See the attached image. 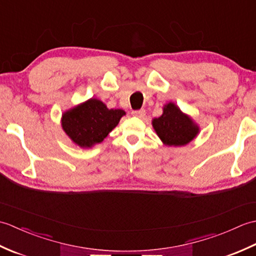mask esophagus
<instances>
[{"label":"esophagus","instance_id":"34e87169","mask_svg":"<svg viewBox=\"0 0 256 256\" xmlns=\"http://www.w3.org/2000/svg\"><path fill=\"white\" fill-rule=\"evenodd\" d=\"M132 114L134 116H136V118H143L144 116H145V110H134L133 112H132Z\"/></svg>","mask_w":256,"mask_h":256}]
</instances>
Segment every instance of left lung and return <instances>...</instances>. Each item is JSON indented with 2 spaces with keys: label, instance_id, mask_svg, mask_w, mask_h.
Returning a JSON list of instances; mask_svg holds the SVG:
<instances>
[{
  "label": "left lung",
  "instance_id": "obj_1",
  "mask_svg": "<svg viewBox=\"0 0 256 256\" xmlns=\"http://www.w3.org/2000/svg\"><path fill=\"white\" fill-rule=\"evenodd\" d=\"M153 126L157 135L168 146L186 145L199 132L192 118L184 116L174 103L165 106L164 113L153 120Z\"/></svg>",
  "mask_w": 256,
  "mask_h": 256
}]
</instances>
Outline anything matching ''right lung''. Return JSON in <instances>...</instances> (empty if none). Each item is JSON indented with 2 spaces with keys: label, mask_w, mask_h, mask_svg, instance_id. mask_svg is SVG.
<instances>
[{
  "label": "right lung",
  "mask_w": 256,
  "mask_h": 256,
  "mask_svg": "<svg viewBox=\"0 0 256 256\" xmlns=\"http://www.w3.org/2000/svg\"><path fill=\"white\" fill-rule=\"evenodd\" d=\"M125 114L121 108L108 110L103 102L90 99L62 116L64 131L81 148L101 143Z\"/></svg>",
  "instance_id": "right-lung-1"
}]
</instances>
